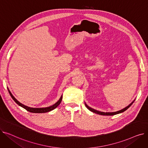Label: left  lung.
I'll return each instance as SVG.
<instances>
[{
	"label": "left lung",
	"mask_w": 148,
	"mask_h": 148,
	"mask_svg": "<svg viewBox=\"0 0 148 148\" xmlns=\"http://www.w3.org/2000/svg\"><path fill=\"white\" fill-rule=\"evenodd\" d=\"M135 99L133 101V102H132L131 103H130L128 106H127L126 107L123 108V109L121 110H119V111H117V112H100V111H98V110H97L95 109H94V108H92L91 107H90L89 106H88L86 103H84L85 104V106H86V107H87V108L88 110H89L90 111H91L93 113H97V114H100V115H105V116H113V115H115V114H119V113H121L123 112H125V110H127L128 108L133 104V103L134 102Z\"/></svg>",
	"instance_id": "obj_1"
}]
</instances>
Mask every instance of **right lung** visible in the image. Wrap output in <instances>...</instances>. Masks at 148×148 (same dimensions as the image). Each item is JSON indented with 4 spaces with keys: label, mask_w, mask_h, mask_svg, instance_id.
Returning <instances> with one entry per match:
<instances>
[{
    "label": "right lung",
    "mask_w": 148,
    "mask_h": 148,
    "mask_svg": "<svg viewBox=\"0 0 148 148\" xmlns=\"http://www.w3.org/2000/svg\"><path fill=\"white\" fill-rule=\"evenodd\" d=\"M8 90L9 91L10 94L11 95V97H12V98L13 99V100L16 103L18 106H21V107L24 108L25 109H26V110L31 112V113H47V112H49L53 110H54V108H56L61 103L62 99V95H61L60 98H59V99L58 101L52 106L47 107H41V108H35V107H28L27 106H25L24 104H23L22 103H21L20 102H19L15 98L12 94H11V92H10V90H9V89L8 88Z\"/></svg>",
    "instance_id": "obj_1"
}]
</instances>
